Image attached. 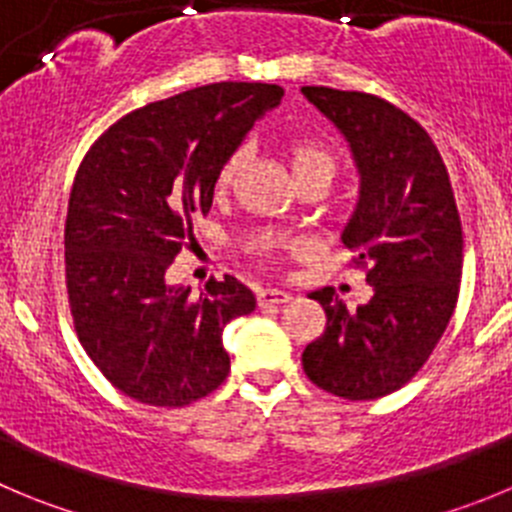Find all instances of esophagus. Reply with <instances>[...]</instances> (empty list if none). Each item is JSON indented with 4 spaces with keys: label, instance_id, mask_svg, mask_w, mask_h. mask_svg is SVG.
<instances>
[{
    "label": "esophagus",
    "instance_id": "1",
    "mask_svg": "<svg viewBox=\"0 0 512 512\" xmlns=\"http://www.w3.org/2000/svg\"><path fill=\"white\" fill-rule=\"evenodd\" d=\"M293 300V295L285 293V290H275V288H267L260 293V305L265 308V305H285Z\"/></svg>",
    "mask_w": 512,
    "mask_h": 512
}]
</instances>
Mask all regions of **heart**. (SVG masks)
I'll list each match as a JSON object with an SVG mask.
<instances>
[{
  "label": "heart",
  "instance_id": "1",
  "mask_svg": "<svg viewBox=\"0 0 512 512\" xmlns=\"http://www.w3.org/2000/svg\"><path fill=\"white\" fill-rule=\"evenodd\" d=\"M290 161H293V171L295 174H303V171H315V169H326L333 174V159L328 154L326 148L318 146L310 138H295L290 143ZM242 164H245V148H234L232 154L224 159L222 169H219L217 184L219 189H227L229 184L234 181V176L240 174Z\"/></svg>",
  "mask_w": 512,
  "mask_h": 512
}]
</instances>
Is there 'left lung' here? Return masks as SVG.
I'll list each match as a JSON object with an SVG mask.
<instances>
[{"label": "left lung", "instance_id": "obj_1", "mask_svg": "<svg viewBox=\"0 0 512 512\" xmlns=\"http://www.w3.org/2000/svg\"><path fill=\"white\" fill-rule=\"evenodd\" d=\"M303 95L343 133L358 202L341 240L369 267L374 295L348 310L333 288L310 293L326 331L303 351L315 386L351 401L401 389L424 366L455 313L462 224L450 174L429 133L396 105L356 90L305 85Z\"/></svg>", "mask_w": 512, "mask_h": 512}]
</instances>
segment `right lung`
Here are the masks:
<instances>
[{
	"instance_id": "right-lung-1",
	"label": "right lung",
	"mask_w": 512,
	"mask_h": 512,
	"mask_svg": "<svg viewBox=\"0 0 512 512\" xmlns=\"http://www.w3.org/2000/svg\"><path fill=\"white\" fill-rule=\"evenodd\" d=\"M267 83H212L113 123L75 174L65 219V280L80 343L118 391L186 407L229 374L222 331L257 300L232 275L199 298L166 283L212 209L224 159L283 100Z\"/></svg>"
}]
</instances>
